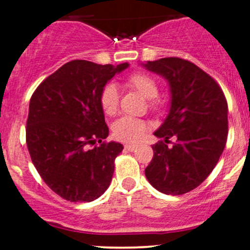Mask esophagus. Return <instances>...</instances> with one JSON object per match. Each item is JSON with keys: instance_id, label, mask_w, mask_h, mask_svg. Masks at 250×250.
<instances>
[{"instance_id": "1", "label": "esophagus", "mask_w": 250, "mask_h": 250, "mask_svg": "<svg viewBox=\"0 0 250 250\" xmlns=\"http://www.w3.org/2000/svg\"><path fill=\"white\" fill-rule=\"evenodd\" d=\"M136 148H137L136 145H125V149L128 151H134Z\"/></svg>"}]
</instances>
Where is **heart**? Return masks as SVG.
Instances as JSON below:
<instances>
[{"mask_svg":"<svg viewBox=\"0 0 250 250\" xmlns=\"http://www.w3.org/2000/svg\"><path fill=\"white\" fill-rule=\"evenodd\" d=\"M128 84L136 89L146 99H149V104L153 109H159L162 105L160 100L155 99L159 95V84L153 76L146 73H134L128 77ZM100 103L105 114L111 115L116 111L119 105V89L114 83H108L103 87ZM147 130V125L145 121L134 117L125 116L113 125L114 137L122 142H137L142 139Z\"/></svg>","mask_w":250,"mask_h":250,"instance_id":"obj_1","label":"heart"}]
</instances>
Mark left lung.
I'll list each match as a JSON object with an SVG mask.
<instances>
[{
    "label": "left lung",
    "instance_id": "8db88e82",
    "mask_svg": "<svg viewBox=\"0 0 250 250\" xmlns=\"http://www.w3.org/2000/svg\"><path fill=\"white\" fill-rule=\"evenodd\" d=\"M169 84L170 107L154 135V156L146 168L151 186L167 195L199 187L219 162L228 135V104L213 77L187 60L165 57L140 63ZM177 139L171 148L165 145Z\"/></svg>",
    "mask_w": 250,
    "mask_h": 250
}]
</instances>
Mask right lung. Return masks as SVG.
Masks as SVG:
<instances>
[{
	"mask_svg": "<svg viewBox=\"0 0 250 250\" xmlns=\"http://www.w3.org/2000/svg\"><path fill=\"white\" fill-rule=\"evenodd\" d=\"M128 67L127 62L102 65L74 60L48 76L31 96L25 129L31 161L48 187L64 200L91 202L110 186L123 146L103 142L109 129L100 95Z\"/></svg>",
	"mask_w": 250,
	"mask_h": 250,
	"instance_id": "right-lung-1",
	"label": "right lung"
}]
</instances>
